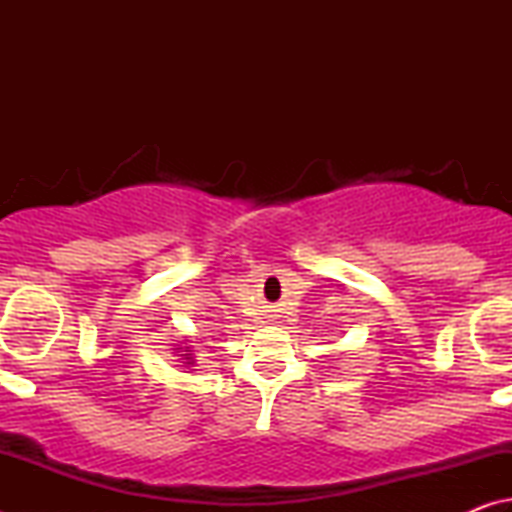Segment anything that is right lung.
Listing matches in <instances>:
<instances>
[{
  "label": "right lung",
  "mask_w": 512,
  "mask_h": 512,
  "mask_svg": "<svg viewBox=\"0 0 512 512\" xmlns=\"http://www.w3.org/2000/svg\"><path fill=\"white\" fill-rule=\"evenodd\" d=\"M187 359H192V357H187ZM189 363H192V361H189Z\"/></svg>",
  "instance_id": "obj_1"
}]
</instances>
